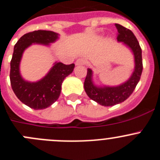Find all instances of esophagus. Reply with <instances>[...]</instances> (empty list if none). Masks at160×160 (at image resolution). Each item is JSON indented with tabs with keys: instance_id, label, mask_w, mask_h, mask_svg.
Instances as JSON below:
<instances>
[{
	"instance_id": "34e87169",
	"label": "esophagus",
	"mask_w": 160,
	"mask_h": 160,
	"mask_svg": "<svg viewBox=\"0 0 160 160\" xmlns=\"http://www.w3.org/2000/svg\"><path fill=\"white\" fill-rule=\"evenodd\" d=\"M85 63H86V61L84 59L80 58V59H78V60H77L76 64H77V65H83V64H85Z\"/></svg>"
}]
</instances>
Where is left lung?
Masks as SVG:
<instances>
[{
    "label": "left lung",
    "instance_id": "obj_1",
    "mask_svg": "<svg viewBox=\"0 0 160 160\" xmlns=\"http://www.w3.org/2000/svg\"><path fill=\"white\" fill-rule=\"evenodd\" d=\"M116 27L118 31L117 41L123 42L133 53L135 69L130 78L120 85L115 87H100L94 84L92 80V70L88 68L87 76L83 83L84 90L90 99L105 107L113 106L126 100L136 88L143 71L142 50L136 36L130 29L120 24H116Z\"/></svg>",
    "mask_w": 160,
    "mask_h": 160
}]
</instances>
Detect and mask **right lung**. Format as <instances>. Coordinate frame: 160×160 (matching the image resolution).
Segmentation results:
<instances>
[{"label": "right lung", "mask_w": 160, "mask_h": 160, "mask_svg": "<svg viewBox=\"0 0 160 160\" xmlns=\"http://www.w3.org/2000/svg\"><path fill=\"white\" fill-rule=\"evenodd\" d=\"M58 33L46 30H37L24 34L14 46L10 62V82L17 97L31 108L39 110L49 107L59 98L64 78L72 72L75 64L56 62L48 74L37 82H28L20 73V62L23 52L32 44L49 45L55 42Z\"/></svg>", "instance_id": "obj_1"}]
</instances>
